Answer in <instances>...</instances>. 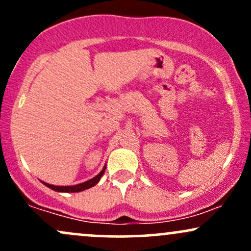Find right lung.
<instances>
[{
  "label": "right lung",
  "instance_id": "1",
  "mask_svg": "<svg viewBox=\"0 0 251 251\" xmlns=\"http://www.w3.org/2000/svg\"><path fill=\"white\" fill-rule=\"evenodd\" d=\"M105 169H106V165L103 166V169L101 170V172H100L99 175H97L96 177L92 178V179H89L87 181H85V183L77 184V185L56 186V185H51V184L45 183V181H42V183L45 184L46 186H48V188H50V189L54 190V191H57V192H80V191H83V190H87L89 188H92V186H94V185H96V184H98V181L100 180V178H101V176L103 175V172H105Z\"/></svg>",
  "mask_w": 251,
  "mask_h": 251
}]
</instances>
